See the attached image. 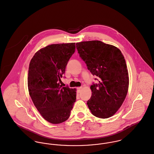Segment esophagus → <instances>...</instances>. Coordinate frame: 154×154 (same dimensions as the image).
<instances>
[{"label": "esophagus", "instance_id": "34e87169", "mask_svg": "<svg viewBox=\"0 0 154 154\" xmlns=\"http://www.w3.org/2000/svg\"><path fill=\"white\" fill-rule=\"evenodd\" d=\"M81 89H82V88H81V87H78V88H77V91H78V93H79V92H80V91H81Z\"/></svg>", "mask_w": 154, "mask_h": 154}]
</instances>
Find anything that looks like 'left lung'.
Returning <instances> with one entry per match:
<instances>
[{"instance_id": "left-lung-1", "label": "left lung", "mask_w": 154, "mask_h": 154, "mask_svg": "<svg viewBox=\"0 0 154 154\" xmlns=\"http://www.w3.org/2000/svg\"><path fill=\"white\" fill-rule=\"evenodd\" d=\"M76 47L88 69L99 79H95L98 84L91 86L88 108L94 116L108 118L121 106L128 92L129 76L124 56L116 47L99 41L76 43Z\"/></svg>"}]
</instances>
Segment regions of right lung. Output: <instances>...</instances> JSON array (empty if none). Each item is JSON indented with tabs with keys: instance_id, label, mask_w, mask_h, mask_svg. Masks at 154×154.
<instances>
[{
	"instance_id": "obj_1",
	"label": "right lung",
	"mask_w": 154,
	"mask_h": 154,
	"mask_svg": "<svg viewBox=\"0 0 154 154\" xmlns=\"http://www.w3.org/2000/svg\"><path fill=\"white\" fill-rule=\"evenodd\" d=\"M75 45H48L38 51L29 64V95L42 117L51 124L66 121L76 101V89L60 85V78L75 51Z\"/></svg>"
}]
</instances>
